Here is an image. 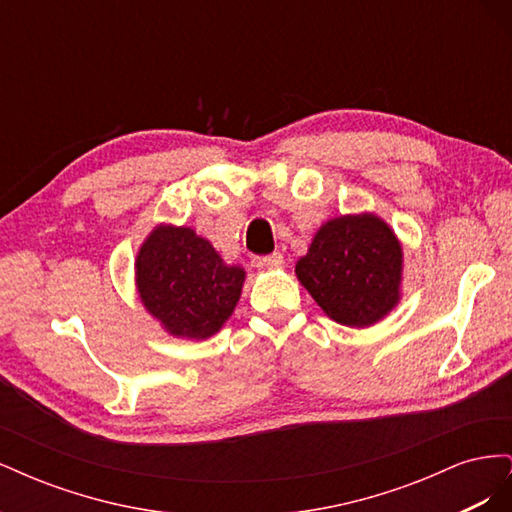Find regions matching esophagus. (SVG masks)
<instances>
[{
	"instance_id": "esophagus-1",
	"label": "esophagus",
	"mask_w": 512,
	"mask_h": 512,
	"mask_svg": "<svg viewBox=\"0 0 512 512\" xmlns=\"http://www.w3.org/2000/svg\"><path fill=\"white\" fill-rule=\"evenodd\" d=\"M282 265H284V256L280 252H273V254L262 258V267H267V269H280Z\"/></svg>"
}]
</instances>
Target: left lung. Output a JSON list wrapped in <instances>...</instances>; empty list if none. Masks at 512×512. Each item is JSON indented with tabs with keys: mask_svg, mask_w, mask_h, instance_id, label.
<instances>
[{
	"mask_svg": "<svg viewBox=\"0 0 512 512\" xmlns=\"http://www.w3.org/2000/svg\"><path fill=\"white\" fill-rule=\"evenodd\" d=\"M297 275L329 318L369 327L399 299L401 245L376 215H344L316 232Z\"/></svg>",
	"mask_w": 512,
	"mask_h": 512,
	"instance_id": "left-lung-1",
	"label": "left lung"
}]
</instances>
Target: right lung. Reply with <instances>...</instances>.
<instances>
[{
	"instance_id": "right-lung-1",
	"label": "right lung",
	"mask_w": 512,
	"mask_h": 512,
	"mask_svg": "<svg viewBox=\"0 0 512 512\" xmlns=\"http://www.w3.org/2000/svg\"><path fill=\"white\" fill-rule=\"evenodd\" d=\"M245 271L226 267L207 239L164 226L141 247L136 284L149 312L177 337L218 333L235 309Z\"/></svg>"
}]
</instances>
